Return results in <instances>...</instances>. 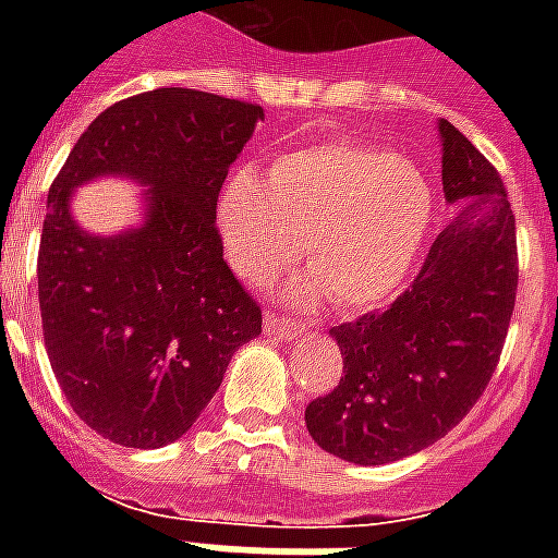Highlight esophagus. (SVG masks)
<instances>
[{
	"label": "esophagus",
	"mask_w": 558,
	"mask_h": 558,
	"mask_svg": "<svg viewBox=\"0 0 558 558\" xmlns=\"http://www.w3.org/2000/svg\"><path fill=\"white\" fill-rule=\"evenodd\" d=\"M263 331H266V338L280 340V343H290V340L302 338V328L290 326L287 319H280V316L275 314H266V319H263Z\"/></svg>",
	"instance_id": "34e87169"
}]
</instances>
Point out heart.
<instances>
[{
    "instance_id": "1",
    "label": "heart",
    "mask_w": 558,
    "mask_h": 558,
    "mask_svg": "<svg viewBox=\"0 0 558 558\" xmlns=\"http://www.w3.org/2000/svg\"><path fill=\"white\" fill-rule=\"evenodd\" d=\"M433 223L427 175L386 148L326 140L275 160L268 182L239 170L223 184L218 227L232 268L268 283L302 256L311 271L295 302L328 295L364 314L398 295L418 266Z\"/></svg>"
}]
</instances>
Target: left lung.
<instances>
[{
    "label": "left lung",
    "mask_w": 558,
    "mask_h": 558,
    "mask_svg": "<svg viewBox=\"0 0 558 558\" xmlns=\"http://www.w3.org/2000/svg\"><path fill=\"white\" fill-rule=\"evenodd\" d=\"M436 128L454 218L398 302L328 331L343 376L304 410L314 442L359 466L418 454L457 427L490 383L514 311L517 235L502 179L448 119Z\"/></svg>",
    "instance_id": "left-lung-1"
}]
</instances>
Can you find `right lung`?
I'll list each match as a JSON object with an SVG mask.
<instances>
[{"mask_svg":"<svg viewBox=\"0 0 558 558\" xmlns=\"http://www.w3.org/2000/svg\"><path fill=\"white\" fill-rule=\"evenodd\" d=\"M263 119L211 92H143L107 107L56 175L38 251L44 347L71 410L110 442H175L263 331L215 227L220 184ZM110 174L144 187V220L98 236L70 196Z\"/></svg>","mask_w":558,"mask_h":558,"instance_id":"right-lung-1","label":"right lung"}]
</instances>
